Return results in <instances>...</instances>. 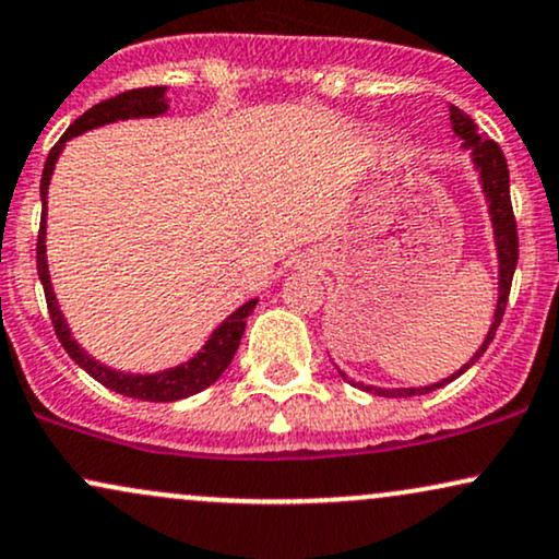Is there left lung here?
I'll use <instances>...</instances> for the list:
<instances>
[{
    "label": "left lung",
    "instance_id": "obj_1",
    "mask_svg": "<svg viewBox=\"0 0 559 559\" xmlns=\"http://www.w3.org/2000/svg\"><path fill=\"white\" fill-rule=\"evenodd\" d=\"M450 111V124H453V134L461 140V147H466L472 153V164L476 174H479V185L484 192V200H487L489 211V224H492V239H495V252H497V305L492 314V325H489L487 335H484L481 346L476 348L472 359L466 361L461 369H455L453 374L445 380L435 382V385L425 388H378L367 385V382H354L348 380L344 372L338 369V374L344 380L352 382L359 390H367V393L385 395V399H408V395H425L432 393V390L448 385L455 378H461L468 367L479 361V356L487 352V346L492 344L497 325L502 322V314H506L510 284H513V273L518 265V231H515V218H513V205H510V174H508V160L502 156L500 145L492 143L479 130V124L474 122L468 114H463L459 106H448Z\"/></svg>",
    "mask_w": 559,
    "mask_h": 559
}]
</instances>
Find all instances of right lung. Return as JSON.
<instances>
[{"mask_svg": "<svg viewBox=\"0 0 559 559\" xmlns=\"http://www.w3.org/2000/svg\"><path fill=\"white\" fill-rule=\"evenodd\" d=\"M169 111V100H166V85L156 87H138V91L119 93V96L100 100V104L87 109L83 117L75 119L67 132L62 134L57 145L51 147L49 158L44 164L41 174V231H38V247H36V265H38V278H41L46 305H49V314L53 322V331H57L59 344L64 346V352L70 354V359L75 361L78 367H83L93 380H98L100 385H106L114 393L127 395V399L138 401H156V403H171L190 399V395L200 393V390L211 388L221 374L226 372V367L231 365L234 354H237L241 335H245L247 318L252 314L254 305H258V297L245 301L239 309H234L228 318L221 322L215 331L207 335V341L200 348L198 354L190 356L187 361H181L177 367L160 369V372H124V369H114L100 365L96 356H91L83 346L72 338L70 325H67L62 309H59L57 294H53L51 278H49V260H46V198H49V185L53 166H57L59 156H62L64 145L70 143L72 138L83 134L87 130H96V127L114 124V122H127V119H151V117H164Z\"/></svg>", "mask_w": 559, "mask_h": 559, "instance_id": "1", "label": "right lung"}]
</instances>
